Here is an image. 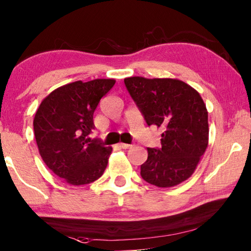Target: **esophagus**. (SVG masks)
<instances>
[{
	"instance_id": "esophagus-1",
	"label": "esophagus",
	"mask_w": 251,
	"mask_h": 251,
	"mask_svg": "<svg viewBox=\"0 0 251 251\" xmlns=\"http://www.w3.org/2000/svg\"><path fill=\"white\" fill-rule=\"evenodd\" d=\"M119 147H121L122 149H129V148L132 147V144H127V143H119Z\"/></svg>"
}]
</instances>
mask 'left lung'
Returning a JSON list of instances; mask_svg holds the SVG:
<instances>
[{"label":"left lung","mask_w":251,"mask_h":251,"mask_svg":"<svg viewBox=\"0 0 251 251\" xmlns=\"http://www.w3.org/2000/svg\"><path fill=\"white\" fill-rule=\"evenodd\" d=\"M124 82L147 124L165 129L161 148H148L142 178L158 188L184 182L208 146V111L200 94L179 79L135 76Z\"/></svg>","instance_id":"obj_1"}]
</instances>
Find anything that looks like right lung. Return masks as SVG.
<instances>
[{"instance_id":"1","label":"right lung","mask_w":251,"mask_h":251,"mask_svg":"<svg viewBox=\"0 0 251 251\" xmlns=\"http://www.w3.org/2000/svg\"><path fill=\"white\" fill-rule=\"evenodd\" d=\"M115 83L109 78L67 84L51 92L35 114L34 134L42 159L69 184H90L107 167L112 148L90 135L95 109Z\"/></svg>"}]
</instances>
